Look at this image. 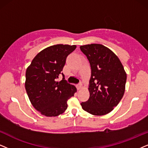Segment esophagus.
Here are the masks:
<instances>
[{
    "label": "esophagus",
    "mask_w": 148,
    "mask_h": 148,
    "mask_svg": "<svg viewBox=\"0 0 148 148\" xmlns=\"http://www.w3.org/2000/svg\"><path fill=\"white\" fill-rule=\"evenodd\" d=\"M76 87H77V89H78V90L81 89V88H82V83H78V85H76Z\"/></svg>",
    "instance_id": "esophagus-1"
}]
</instances>
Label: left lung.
<instances>
[{"label": "left lung", "mask_w": 148, "mask_h": 148, "mask_svg": "<svg viewBox=\"0 0 148 148\" xmlns=\"http://www.w3.org/2000/svg\"><path fill=\"white\" fill-rule=\"evenodd\" d=\"M80 48L89 60L91 70L90 96L82 102V108L92 115H106L113 111L124 96L126 83L124 67L115 53L103 45H84Z\"/></svg>", "instance_id": "left-lung-1"}]
</instances>
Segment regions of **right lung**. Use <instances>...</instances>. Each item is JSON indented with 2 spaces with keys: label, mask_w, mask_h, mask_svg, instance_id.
I'll list each match as a JSON object with an SVG mask.
<instances>
[{
  "label": "right lung",
  "mask_w": 148,
  "mask_h": 148,
  "mask_svg": "<svg viewBox=\"0 0 148 148\" xmlns=\"http://www.w3.org/2000/svg\"><path fill=\"white\" fill-rule=\"evenodd\" d=\"M76 48L75 45L57 44L45 48L27 69L26 91L33 107L42 115L55 117L63 113L68 108V99L76 91L61 72L67 57ZM61 73L63 79L57 82Z\"/></svg>",
  "instance_id": "1"
}]
</instances>
